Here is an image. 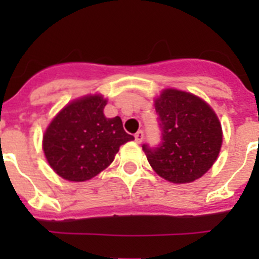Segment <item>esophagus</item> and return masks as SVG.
Returning <instances> with one entry per match:
<instances>
[{
  "label": "esophagus",
  "instance_id": "esophagus-1",
  "mask_svg": "<svg viewBox=\"0 0 259 259\" xmlns=\"http://www.w3.org/2000/svg\"><path fill=\"white\" fill-rule=\"evenodd\" d=\"M143 140H144V132L137 131L136 134H135V141H136L137 144H140Z\"/></svg>",
  "mask_w": 259,
  "mask_h": 259
}]
</instances>
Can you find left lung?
Masks as SVG:
<instances>
[{"instance_id": "left-lung-1", "label": "left lung", "mask_w": 259, "mask_h": 259, "mask_svg": "<svg viewBox=\"0 0 259 259\" xmlns=\"http://www.w3.org/2000/svg\"><path fill=\"white\" fill-rule=\"evenodd\" d=\"M155 111L161 143L143 145L153 170L176 184L206 174L222 146L221 123L211 107L191 93L166 89L155 100Z\"/></svg>"}]
</instances>
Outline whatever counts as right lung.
Masks as SVG:
<instances>
[{
  "mask_svg": "<svg viewBox=\"0 0 259 259\" xmlns=\"http://www.w3.org/2000/svg\"><path fill=\"white\" fill-rule=\"evenodd\" d=\"M106 100L89 96L68 104L53 119L42 148L52 168L70 182H85L105 170L119 146L134 140L122 119L106 118Z\"/></svg>",
  "mask_w": 259,
  "mask_h": 259,
  "instance_id": "right-lung-1",
  "label": "right lung"
}]
</instances>
